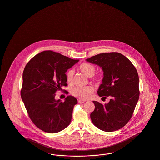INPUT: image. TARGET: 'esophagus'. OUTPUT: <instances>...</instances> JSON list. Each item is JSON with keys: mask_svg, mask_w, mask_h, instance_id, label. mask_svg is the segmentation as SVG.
<instances>
[{"mask_svg": "<svg viewBox=\"0 0 160 160\" xmlns=\"http://www.w3.org/2000/svg\"><path fill=\"white\" fill-rule=\"evenodd\" d=\"M86 101L85 100H81V99H79L78 100V103L79 104H82V103H84Z\"/></svg>", "mask_w": 160, "mask_h": 160, "instance_id": "obj_1", "label": "esophagus"}]
</instances>
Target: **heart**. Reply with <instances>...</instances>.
Segmentation results:
<instances>
[{
	"label": "heart",
	"instance_id": "heart-1",
	"mask_svg": "<svg viewBox=\"0 0 160 160\" xmlns=\"http://www.w3.org/2000/svg\"><path fill=\"white\" fill-rule=\"evenodd\" d=\"M79 70L84 75L88 77H92L94 75L96 68L92 64L84 62L79 66ZM74 72L73 70H69L66 73V81L68 84H72L73 82ZM93 80L98 81L99 78H93ZM94 89L91 85H87L85 87H75L71 89V94L76 98H78L81 100H85L87 99L93 93Z\"/></svg>",
	"mask_w": 160,
	"mask_h": 160
}]
</instances>
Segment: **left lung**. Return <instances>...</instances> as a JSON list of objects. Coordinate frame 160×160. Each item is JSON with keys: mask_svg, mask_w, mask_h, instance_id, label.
<instances>
[{"mask_svg": "<svg viewBox=\"0 0 160 160\" xmlns=\"http://www.w3.org/2000/svg\"><path fill=\"white\" fill-rule=\"evenodd\" d=\"M86 61L99 65L104 72L98 95L105 99L110 97L108 103L104 105L93 101L95 108L90 114L92 121L105 132L119 130L130 119L138 101L137 69L126 56L117 52L99 54Z\"/></svg>", "mask_w": 160, "mask_h": 160, "instance_id": "obj_1", "label": "left lung"}]
</instances>
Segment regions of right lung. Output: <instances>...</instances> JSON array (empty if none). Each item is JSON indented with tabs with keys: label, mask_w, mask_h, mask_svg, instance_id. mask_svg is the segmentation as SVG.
<instances>
[{
	"label": "right lung",
	"mask_w": 160,
	"mask_h": 160,
	"mask_svg": "<svg viewBox=\"0 0 160 160\" xmlns=\"http://www.w3.org/2000/svg\"><path fill=\"white\" fill-rule=\"evenodd\" d=\"M79 61L48 50L34 56L24 68L22 99L32 122L43 132H59L71 122L77 99L68 96L61 102L55 96L56 91L67 85V70Z\"/></svg>",
	"instance_id": "add662e5"
}]
</instances>
